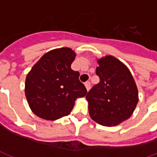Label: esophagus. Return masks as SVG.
Listing matches in <instances>:
<instances>
[{
	"label": "esophagus",
	"instance_id": "1",
	"mask_svg": "<svg viewBox=\"0 0 157 157\" xmlns=\"http://www.w3.org/2000/svg\"><path fill=\"white\" fill-rule=\"evenodd\" d=\"M85 86H86V91H89L90 88H91V83H90V82H86Z\"/></svg>",
	"mask_w": 157,
	"mask_h": 157
}]
</instances>
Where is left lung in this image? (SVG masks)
<instances>
[{
    "instance_id": "obj_1",
    "label": "left lung",
    "mask_w": 157,
    "mask_h": 157,
    "mask_svg": "<svg viewBox=\"0 0 157 157\" xmlns=\"http://www.w3.org/2000/svg\"><path fill=\"white\" fill-rule=\"evenodd\" d=\"M100 82L86 96L90 117L103 126H116L132 115L138 89L128 67L112 55L98 59Z\"/></svg>"
}]
</instances>
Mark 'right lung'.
<instances>
[{
	"instance_id": "right-lung-1",
	"label": "right lung",
	"mask_w": 157,
	"mask_h": 157,
	"mask_svg": "<svg viewBox=\"0 0 157 157\" xmlns=\"http://www.w3.org/2000/svg\"><path fill=\"white\" fill-rule=\"evenodd\" d=\"M75 53L55 48L42 56L27 75L25 95L33 113L46 120H56L71 112L75 101L87 93L71 67Z\"/></svg>"
}]
</instances>
